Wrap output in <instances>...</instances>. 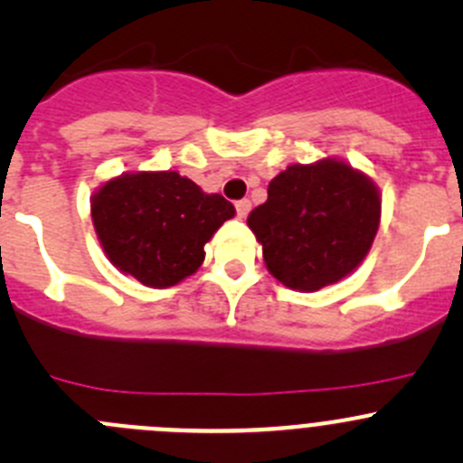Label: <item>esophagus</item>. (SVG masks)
<instances>
[{
	"label": "esophagus",
	"instance_id": "1",
	"mask_svg": "<svg viewBox=\"0 0 463 463\" xmlns=\"http://www.w3.org/2000/svg\"><path fill=\"white\" fill-rule=\"evenodd\" d=\"M235 210H237V217L244 219L246 214H249V210H250V202H249V199H240V202L235 203Z\"/></svg>",
	"mask_w": 463,
	"mask_h": 463
}]
</instances>
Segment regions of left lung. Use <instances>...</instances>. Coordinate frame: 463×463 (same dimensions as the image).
Instances as JSON below:
<instances>
[{
  "label": "left lung",
  "instance_id": "left-lung-1",
  "mask_svg": "<svg viewBox=\"0 0 463 463\" xmlns=\"http://www.w3.org/2000/svg\"><path fill=\"white\" fill-rule=\"evenodd\" d=\"M381 199L370 179L340 161L291 165L269 184V199L249 214L266 269L298 291L352 273L370 250Z\"/></svg>",
  "mask_w": 463,
  "mask_h": 463
}]
</instances>
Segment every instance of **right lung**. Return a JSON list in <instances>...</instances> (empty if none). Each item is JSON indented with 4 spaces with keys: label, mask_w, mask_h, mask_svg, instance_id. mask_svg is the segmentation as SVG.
Segmentation results:
<instances>
[{
    "label": "right lung",
    "mask_w": 463,
    "mask_h": 463,
    "mask_svg": "<svg viewBox=\"0 0 463 463\" xmlns=\"http://www.w3.org/2000/svg\"><path fill=\"white\" fill-rule=\"evenodd\" d=\"M232 214L222 194H205L176 172L123 175L91 202L93 226L111 264L156 288L193 275L205 258V241Z\"/></svg>",
    "instance_id": "obj_1"
}]
</instances>
